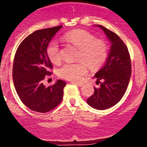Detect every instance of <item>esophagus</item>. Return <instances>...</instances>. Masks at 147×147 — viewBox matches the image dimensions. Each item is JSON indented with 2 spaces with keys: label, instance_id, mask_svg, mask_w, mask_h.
I'll return each instance as SVG.
<instances>
[{
  "label": "esophagus",
  "instance_id": "34e87169",
  "mask_svg": "<svg viewBox=\"0 0 147 147\" xmlns=\"http://www.w3.org/2000/svg\"><path fill=\"white\" fill-rule=\"evenodd\" d=\"M72 83L75 84H77L78 86H79V87H82L83 85H84V84L82 82H72Z\"/></svg>",
  "mask_w": 147,
  "mask_h": 147
}]
</instances>
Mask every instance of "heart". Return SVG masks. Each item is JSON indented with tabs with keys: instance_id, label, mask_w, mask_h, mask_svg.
<instances>
[{
	"instance_id": "b5f03b06",
	"label": "heart",
	"mask_w": 147,
	"mask_h": 147,
	"mask_svg": "<svg viewBox=\"0 0 147 147\" xmlns=\"http://www.w3.org/2000/svg\"><path fill=\"white\" fill-rule=\"evenodd\" d=\"M65 42L78 48L76 63H65L58 69L57 75L67 80L79 81L87 73L88 66L91 69L100 68L106 61L108 47L102 40L96 39L90 32L75 30L66 32L63 36ZM46 53L50 61L59 64L62 60L60 45L57 41H52L47 45Z\"/></svg>"
}]
</instances>
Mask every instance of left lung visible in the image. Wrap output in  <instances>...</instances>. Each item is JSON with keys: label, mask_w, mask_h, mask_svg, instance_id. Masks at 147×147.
Returning <instances> with one entry per match:
<instances>
[{"label": "left lung", "mask_w": 147, "mask_h": 147, "mask_svg": "<svg viewBox=\"0 0 147 147\" xmlns=\"http://www.w3.org/2000/svg\"><path fill=\"white\" fill-rule=\"evenodd\" d=\"M102 28L112 42L110 52L105 66L95 74L100 88L94 87V94L87 99L90 106L96 109H106L117 104L126 92L131 73L128 48L121 38L104 26Z\"/></svg>", "instance_id": "obj_1"}]
</instances>
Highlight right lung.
<instances>
[{
    "mask_svg": "<svg viewBox=\"0 0 147 147\" xmlns=\"http://www.w3.org/2000/svg\"><path fill=\"white\" fill-rule=\"evenodd\" d=\"M63 26L38 30L26 37L16 50L13 66L15 88L22 102L31 110L45 113L63 100L66 82L58 80L45 87V76L50 75L53 65L46 49L55 34Z\"/></svg>",
    "mask_w": 147,
    "mask_h": 147,
    "instance_id": "add662e5",
    "label": "right lung"
}]
</instances>
